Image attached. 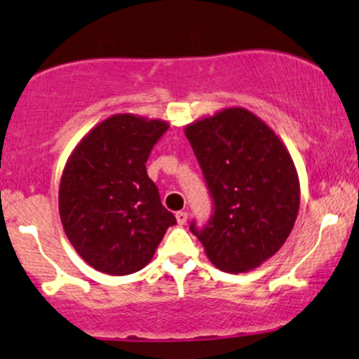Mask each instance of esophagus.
I'll list each match as a JSON object with an SVG mask.
<instances>
[{
	"mask_svg": "<svg viewBox=\"0 0 359 359\" xmlns=\"http://www.w3.org/2000/svg\"><path fill=\"white\" fill-rule=\"evenodd\" d=\"M188 220V213L187 212H178L176 213V222L180 223V225H184Z\"/></svg>",
	"mask_w": 359,
	"mask_h": 359,
	"instance_id": "34e87169",
	"label": "esophagus"
}]
</instances>
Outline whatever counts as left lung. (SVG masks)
Returning <instances> with one entry per match:
<instances>
[{"instance_id": "obj_1", "label": "left lung", "mask_w": 359, "mask_h": 359, "mask_svg": "<svg viewBox=\"0 0 359 359\" xmlns=\"http://www.w3.org/2000/svg\"><path fill=\"white\" fill-rule=\"evenodd\" d=\"M203 171L213 215L193 235L220 271L257 269L279 252L296 223L301 188L289 151L262 119L223 109L184 129Z\"/></svg>"}]
</instances>
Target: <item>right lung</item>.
Here are the masks:
<instances>
[{"mask_svg": "<svg viewBox=\"0 0 359 359\" xmlns=\"http://www.w3.org/2000/svg\"><path fill=\"white\" fill-rule=\"evenodd\" d=\"M170 124L116 114L97 124L69 158L58 189L67 237L90 267L128 276L146 267L176 218L146 171Z\"/></svg>", "mask_w": 359, "mask_h": 359, "instance_id": "1", "label": "right lung"}]
</instances>
